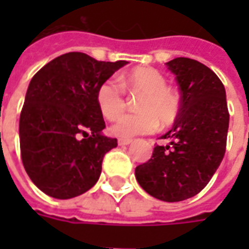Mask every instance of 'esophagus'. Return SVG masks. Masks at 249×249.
Returning a JSON list of instances; mask_svg holds the SVG:
<instances>
[{
  "label": "esophagus",
  "instance_id": "34e87169",
  "mask_svg": "<svg viewBox=\"0 0 249 249\" xmlns=\"http://www.w3.org/2000/svg\"><path fill=\"white\" fill-rule=\"evenodd\" d=\"M132 140L130 139H119V145H129Z\"/></svg>",
  "mask_w": 249,
  "mask_h": 249
}]
</instances>
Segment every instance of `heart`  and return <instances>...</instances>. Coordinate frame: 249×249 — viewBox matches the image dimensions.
<instances>
[{
    "instance_id": "heart-1",
    "label": "heart",
    "mask_w": 249,
    "mask_h": 249,
    "mask_svg": "<svg viewBox=\"0 0 249 249\" xmlns=\"http://www.w3.org/2000/svg\"><path fill=\"white\" fill-rule=\"evenodd\" d=\"M124 87L130 93H142L137 101L139 113L126 114L112 125L110 132L119 137L152 133L159 123L162 126L172 125L178 117L181 101L178 93L168 87L167 78L155 68L140 66L120 78H107L96 92V101L105 119L117 120L125 112Z\"/></svg>"
}]
</instances>
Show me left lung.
Wrapping results in <instances>:
<instances>
[{
  "label": "left lung",
  "mask_w": 249,
  "mask_h": 249,
  "mask_svg": "<svg viewBox=\"0 0 249 249\" xmlns=\"http://www.w3.org/2000/svg\"><path fill=\"white\" fill-rule=\"evenodd\" d=\"M180 88L181 108L173 128L152 157L136 167L141 188L153 197L173 203L197 195L212 178L227 146L230 113L223 82L201 62L178 57L167 62Z\"/></svg>",
  "instance_id": "obj_1"
}]
</instances>
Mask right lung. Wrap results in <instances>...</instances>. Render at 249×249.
Masks as SVG:
<instances>
[{
    "label": "right lung",
    "instance_id": "add662e5",
    "mask_svg": "<svg viewBox=\"0 0 249 249\" xmlns=\"http://www.w3.org/2000/svg\"><path fill=\"white\" fill-rule=\"evenodd\" d=\"M125 64L71 52L32 78L19 116V149L28 176L48 196L76 197L97 183L117 139L101 135L105 121L96 92Z\"/></svg>",
    "mask_w": 249,
    "mask_h": 249
}]
</instances>
